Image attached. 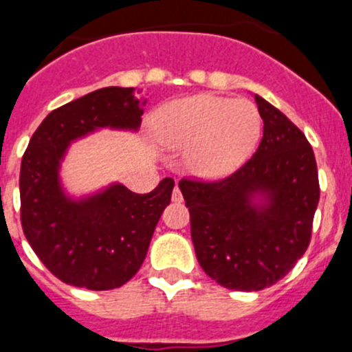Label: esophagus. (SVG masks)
<instances>
[{
  "mask_svg": "<svg viewBox=\"0 0 352 352\" xmlns=\"http://www.w3.org/2000/svg\"><path fill=\"white\" fill-rule=\"evenodd\" d=\"M173 203H176V204H179V203H183V195H182V192H179V188L178 186H176V188H174V192H173Z\"/></svg>",
  "mask_w": 352,
  "mask_h": 352,
  "instance_id": "34e87169",
  "label": "esophagus"
}]
</instances>
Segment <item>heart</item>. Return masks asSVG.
<instances>
[{
  "label": "heart",
  "mask_w": 352,
  "mask_h": 352,
  "mask_svg": "<svg viewBox=\"0 0 352 352\" xmlns=\"http://www.w3.org/2000/svg\"><path fill=\"white\" fill-rule=\"evenodd\" d=\"M151 126L162 146L186 149V167L203 179L226 178L238 170L263 135L256 104L208 93L162 105Z\"/></svg>",
  "instance_id": "1"
}]
</instances>
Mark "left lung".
Masks as SVG:
<instances>
[{"label": "left lung", "mask_w": 352, "mask_h": 352, "mask_svg": "<svg viewBox=\"0 0 352 352\" xmlns=\"http://www.w3.org/2000/svg\"><path fill=\"white\" fill-rule=\"evenodd\" d=\"M256 104L264 123L256 155L220 182H179L201 268L234 291H261L294 268L319 203L305 133L259 95Z\"/></svg>", "instance_id": "1"}]
</instances>
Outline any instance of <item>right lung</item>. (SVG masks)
I'll use <instances>...</instances> for the list:
<instances>
[{
  "instance_id": "add662e5",
  "label": "right lung",
  "mask_w": 352,
  "mask_h": 352,
  "mask_svg": "<svg viewBox=\"0 0 352 352\" xmlns=\"http://www.w3.org/2000/svg\"><path fill=\"white\" fill-rule=\"evenodd\" d=\"M144 98L133 88L96 89L54 109L33 133L21 164V222L38 259L65 284L89 291L121 287L139 272L158 220L170 203L173 178L133 194L111 183L70 195L61 164L72 142L102 129L138 132Z\"/></svg>"
}]
</instances>
